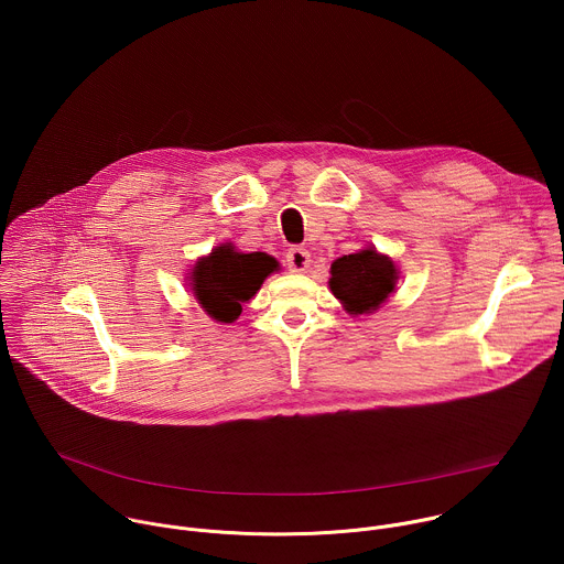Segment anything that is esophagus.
Returning <instances> with one entry per match:
<instances>
[{
    "label": "esophagus",
    "instance_id": "esophagus-1",
    "mask_svg": "<svg viewBox=\"0 0 564 564\" xmlns=\"http://www.w3.org/2000/svg\"><path fill=\"white\" fill-rule=\"evenodd\" d=\"M285 261L292 272H305L310 268V252L305 248H290Z\"/></svg>",
    "mask_w": 564,
    "mask_h": 564
}]
</instances>
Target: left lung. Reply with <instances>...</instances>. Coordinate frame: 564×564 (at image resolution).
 <instances>
[{"label": "left lung", "instance_id": "8db88e82", "mask_svg": "<svg viewBox=\"0 0 564 564\" xmlns=\"http://www.w3.org/2000/svg\"><path fill=\"white\" fill-rule=\"evenodd\" d=\"M330 274V290L350 314L377 310L397 283L394 263L370 248L337 259Z\"/></svg>", "mask_w": 564, "mask_h": 564}]
</instances>
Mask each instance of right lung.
<instances>
[{
	"label": "right lung",
	"mask_w": 564,
	"mask_h": 564,
	"mask_svg": "<svg viewBox=\"0 0 564 564\" xmlns=\"http://www.w3.org/2000/svg\"><path fill=\"white\" fill-rule=\"evenodd\" d=\"M276 268L279 263L265 252L243 254L231 246H220L196 263L192 288L212 318L231 324Z\"/></svg>",
	"instance_id": "add662e5"
}]
</instances>
